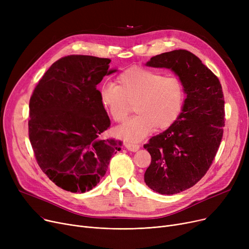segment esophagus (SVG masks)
Listing matches in <instances>:
<instances>
[{
	"label": "esophagus",
	"instance_id": "esophagus-1",
	"mask_svg": "<svg viewBox=\"0 0 249 249\" xmlns=\"http://www.w3.org/2000/svg\"><path fill=\"white\" fill-rule=\"evenodd\" d=\"M125 146L130 151H137L140 148V145L137 144V143H131V142H126Z\"/></svg>",
	"mask_w": 249,
	"mask_h": 249
}]
</instances>
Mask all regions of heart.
Returning <instances> with one entry per match:
<instances>
[{
  "mask_svg": "<svg viewBox=\"0 0 249 249\" xmlns=\"http://www.w3.org/2000/svg\"><path fill=\"white\" fill-rule=\"evenodd\" d=\"M103 108L116 122H122L131 112L137 115L116 130L126 141H139L156 128L171 127L181 113L185 88L177 76L133 67L122 71L116 84H104L99 89Z\"/></svg>",
  "mask_w": 249,
  "mask_h": 249,
  "instance_id": "1",
  "label": "heart"
}]
</instances>
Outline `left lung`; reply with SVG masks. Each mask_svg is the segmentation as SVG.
<instances>
[{
    "instance_id": "8db88e82",
    "label": "left lung",
    "mask_w": 249,
    "mask_h": 249,
    "mask_svg": "<svg viewBox=\"0 0 249 249\" xmlns=\"http://www.w3.org/2000/svg\"><path fill=\"white\" fill-rule=\"evenodd\" d=\"M146 65L171 69L187 94L178 120L144 144L151 155L145 184L174 195L195 186L210 168L223 136L224 95L219 78L188 50L164 52Z\"/></svg>"
}]
</instances>
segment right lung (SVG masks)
Masks as SVG:
<instances>
[{"label": "right lung", "mask_w": 249, "mask_h": 249, "mask_svg": "<svg viewBox=\"0 0 249 249\" xmlns=\"http://www.w3.org/2000/svg\"><path fill=\"white\" fill-rule=\"evenodd\" d=\"M111 59L72 54L55 61L40 78L29 102L28 132L35 159L54 184L85 193L105 176L122 141L102 139L111 122L97 85Z\"/></svg>", "instance_id": "obj_1"}]
</instances>
